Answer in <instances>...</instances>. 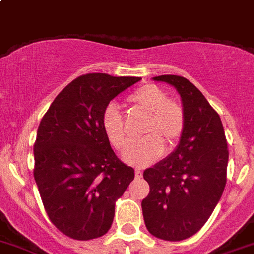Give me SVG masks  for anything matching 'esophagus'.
Returning a JSON list of instances; mask_svg holds the SVG:
<instances>
[{"instance_id": "esophagus-1", "label": "esophagus", "mask_w": 254, "mask_h": 254, "mask_svg": "<svg viewBox=\"0 0 254 254\" xmlns=\"http://www.w3.org/2000/svg\"><path fill=\"white\" fill-rule=\"evenodd\" d=\"M141 176H143L141 171L140 170H135V177L136 178H141Z\"/></svg>"}]
</instances>
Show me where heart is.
Returning a JSON list of instances; mask_svg holds the SVG:
<instances>
[{
	"label": "heart",
	"instance_id": "heart-1",
	"mask_svg": "<svg viewBox=\"0 0 254 254\" xmlns=\"http://www.w3.org/2000/svg\"><path fill=\"white\" fill-rule=\"evenodd\" d=\"M129 102L136 113L147 116L141 140L132 143L123 153L127 163L138 167L148 166L159 158L163 149H172L185 129V114L181 106L154 84H144L129 96ZM102 127L113 147L122 149L127 136L124 119L115 104H110L102 114Z\"/></svg>",
	"mask_w": 254,
	"mask_h": 254
}]
</instances>
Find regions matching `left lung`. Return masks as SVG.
Instances as JSON below:
<instances>
[{"instance_id":"obj_1","label":"left lung","mask_w":254,"mask_h":254,"mask_svg":"<svg viewBox=\"0 0 254 254\" xmlns=\"http://www.w3.org/2000/svg\"><path fill=\"white\" fill-rule=\"evenodd\" d=\"M153 79L180 93L185 129L176 149L144 171L150 191L141 209L150 234L178 242L196 234L218 205L227 184L229 152L220 116L198 88L181 76Z\"/></svg>"}]
</instances>
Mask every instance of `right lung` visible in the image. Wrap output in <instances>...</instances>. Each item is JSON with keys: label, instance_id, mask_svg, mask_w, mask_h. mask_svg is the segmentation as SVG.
I'll use <instances>...</instances> for the list:
<instances>
[{"label": "right lung", "instance_id": "obj_1", "mask_svg": "<svg viewBox=\"0 0 254 254\" xmlns=\"http://www.w3.org/2000/svg\"><path fill=\"white\" fill-rule=\"evenodd\" d=\"M140 79L105 73L78 77L62 90L40 122L34 178L50 221L69 238L90 241L106 234L115 201L134 180V170L111 149L102 114Z\"/></svg>", "mask_w": 254, "mask_h": 254}]
</instances>
